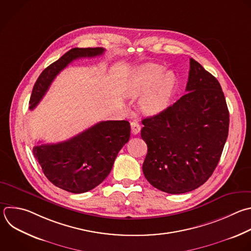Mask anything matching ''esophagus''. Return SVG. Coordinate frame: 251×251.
I'll use <instances>...</instances> for the list:
<instances>
[{"mask_svg":"<svg viewBox=\"0 0 251 251\" xmlns=\"http://www.w3.org/2000/svg\"><path fill=\"white\" fill-rule=\"evenodd\" d=\"M140 130H141V126L137 121L131 122V132H132V134L137 135L140 132Z\"/></svg>","mask_w":251,"mask_h":251,"instance_id":"34e87169","label":"esophagus"}]
</instances>
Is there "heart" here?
Instances as JSON below:
<instances>
[{
  "label": "heart",
  "instance_id": "obj_1",
  "mask_svg": "<svg viewBox=\"0 0 251 251\" xmlns=\"http://www.w3.org/2000/svg\"><path fill=\"white\" fill-rule=\"evenodd\" d=\"M162 75V69L153 64L140 66L128 81V92L141 96L150 89L141 101L142 110L148 115L162 112L169 105L175 80L172 75Z\"/></svg>",
  "mask_w": 251,
  "mask_h": 251
}]
</instances>
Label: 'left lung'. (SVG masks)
Returning <instances> with one entry per match:
<instances>
[{
  "label": "left lung",
  "instance_id": "obj_1",
  "mask_svg": "<svg viewBox=\"0 0 251 251\" xmlns=\"http://www.w3.org/2000/svg\"><path fill=\"white\" fill-rule=\"evenodd\" d=\"M185 91L173 105L142 120L141 136L148 146L144 176L170 194L192 191L209 179L228 134L220 82L192 58Z\"/></svg>",
  "mask_w": 251,
  "mask_h": 251
}]
</instances>
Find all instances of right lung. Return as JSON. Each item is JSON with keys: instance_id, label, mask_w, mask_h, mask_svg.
Wrapping results in <instances>:
<instances>
[{"instance_id": "right-lung-1", "label": "right lung", "mask_w": 251, "mask_h": 251, "mask_svg": "<svg viewBox=\"0 0 251 251\" xmlns=\"http://www.w3.org/2000/svg\"><path fill=\"white\" fill-rule=\"evenodd\" d=\"M103 52L101 47L73 48L48 66L33 87L29 109L39 103L56 75L72 61ZM130 131L128 121H101L68 141L35 146L32 151L44 176L55 186L71 193H85L107 177L119 151L129 141Z\"/></svg>"}]
</instances>
